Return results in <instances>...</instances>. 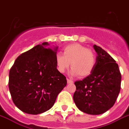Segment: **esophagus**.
Segmentation results:
<instances>
[{"instance_id":"34e87169","label":"esophagus","mask_w":129,"mask_h":129,"mask_svg":"<svg viewBox=\"0 0 129 129\" xmlns=\"http://www.w3.org/2000/svg\"><path fill=\"white\" fill-rule=\"evenodd\" d=\"M67 82H68V84H71V83L74 82V81L72 80H70V79L67 78Z\"/></svg>"}]
</instances>
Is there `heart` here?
<instances>
[{
	"mask_svg": "<svg viewBox=\"0 0 129 129\" xmlns=\"http://www.w3.org/2000/svg\"><path fill=\"white\" fill-rule=\"evenodd\" d=\"M57 70L60 73L65 72L72 63L70 74L86 77L94 71L96 58L92 51L78 43H73L63 48V54L57 53L55 55Z\"/></svg>",
	"mask_w": 129,
	"mask_h": 129,
	"instance_id": "obj_1",
	"label": "heart"
}]
</instances>
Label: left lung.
Wrapping results in <instances>:
<instances>
[{
    "mask_svg": "<svg viewBox=\"0 0 129 129\" xmlns=\"http://www.w3.org/2000/svg\"><path fill=\"white\" fill-rule=\"evenodd\" d=\"M97 53L94 71L74 84V101L79 110L97 115L113 106L120 90L121 74L115 60L100 47L94 45Z\"/></svg>",
    "mask_w": 129,
    "mask_h": 129,
    "instance_id": "1",
    "label": "left lung"
}]
</instances>
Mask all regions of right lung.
<instances>
[{"label": "right lung", "mask_w": 129, "mask_h": 129, "mask_svg": "<svg viewBox=\"0 0 129 129\" xmlns=\"http://www.w3.org/2000/svg\"><path fill=\"white\" fill-rule=\"evenodd\" d=\"M44 42L23 53L9 72L12 100L21 111L38 114L49 110L67 84L66 78L57 70V47L47 48Z\"/></svg>", "instance_id": "obj_1"}]
</instances>
